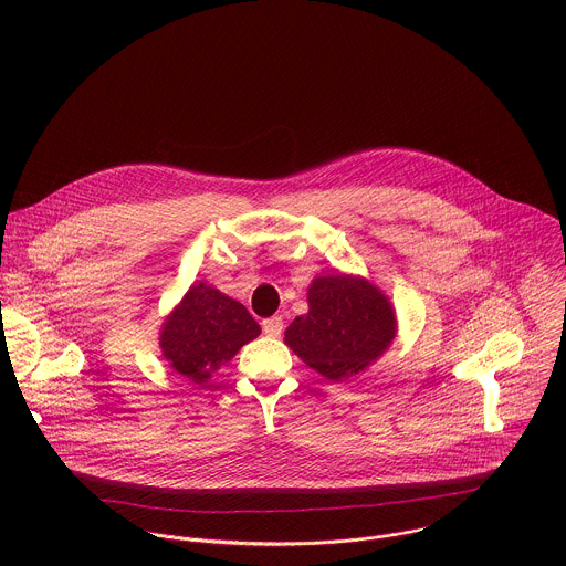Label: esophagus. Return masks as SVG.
<instances>
[{"instance_id": "1", "label": "esophagus", "mask_w": 566, "mask_h": 566, "mask_svg": "<svg viewBox=\"0 0 566 566\" xmlns=\"http://www.w3.org/2000/svg\"><path fill=\"white\" fill-rule=\"evenodd\" d=\"M262 329H264V334H266V336L277 338V336L282 334V329H284V319H282V315H273V317L262 319Z\"/></svg>"}]
</instances>
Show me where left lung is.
<instances>
[{"label": "left lung", "instance_id": "8db88e82", "mask_svg": "<svg viewBox=\"0 0 566 566\" xmlns=\"http://www.w3.org/2000/svg\"><path fill=\"white\" fill-rule=\"evenodd\" d=\"M308 313L295 317L284 343L319 376L340 382L376 363L396 336V315L378 286L334 273L308 286Z\"/></svg>", "mask_w": 566, "mask_h": 566}]
</instances>
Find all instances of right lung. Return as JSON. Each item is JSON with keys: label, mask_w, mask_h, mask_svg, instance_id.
Instances as JSON below:
<instances>
[{"label": "right lung", "mask_w": 566, "mask_h": 566, "mask_svg": "<svg viewBox=\"0 0 566 566\" xmlns=\"http://www.w3.org/2000/svg\"><path fill=\"white\" fill-rule=\"evenodd\" d=\"M260 332L244 304L197 282L166 317L158 340L170 367L201 385Z\"/></svg>", "instance_id": "1"}]
</instances>
